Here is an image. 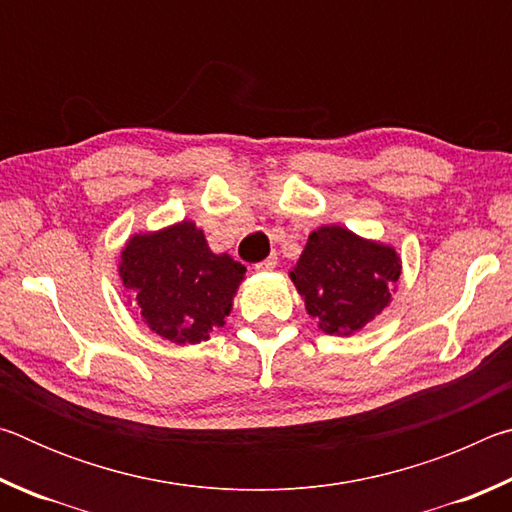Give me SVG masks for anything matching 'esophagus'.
Listing matches in <instances>:
<instances>
[{
  "mask_svg": "<svg viewBox=\"0 0 512 512\" xmlns=\"http://www.w3.org/2000/svg\"><path fill=\"white\" fill-rule=\"evenodd\" d=\"M275 266H277V257H275V255H271V257H266L264 262L255 264V271H259V273H266V271H273Z\"/></svg>",
  "mask_w": 512,
  "mask_h": 512,
  "instance_id": "obj_1",
  "label": "esophagus"
}]
</instances>
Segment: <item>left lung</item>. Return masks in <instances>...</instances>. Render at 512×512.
<instances>
[{
    "mask_svg": "<svg viewBox=\"0 0 512 512\" xmlns=\"http://www.w3.org/2000/svg\"><path fill=\"white\" fill-rule=\"evenodd\" d=\"M400 271L391 246L323 225L311 232L289 275L323 332L352 334L388 307Z\"/></svg>",
    "mask_w": 512,
    "mask_h": 512,
    "instance_id": "1",
    "label": "left lung"
}]
</instances>
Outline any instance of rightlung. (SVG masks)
I'll use <instances>...</instances> for the list:
<instances>
[{
  "label": "right lung",
  "instance_id": "obj_1",
  "mask_svg": "<svg viewBox=\"0 0 512 512\" xmlns=\"http://www.w3.org/2000/svg\"><path fill=\"white\" fill-rule=\"evenodd\" d=\"M246 266L216 255L196 223L183 221L135 235L121 253L119 275L144 323L173 343H201L230 314Z\"/></svg>",
  "mask_w": 512,
  "mask_h": 512
}]
</instances>
